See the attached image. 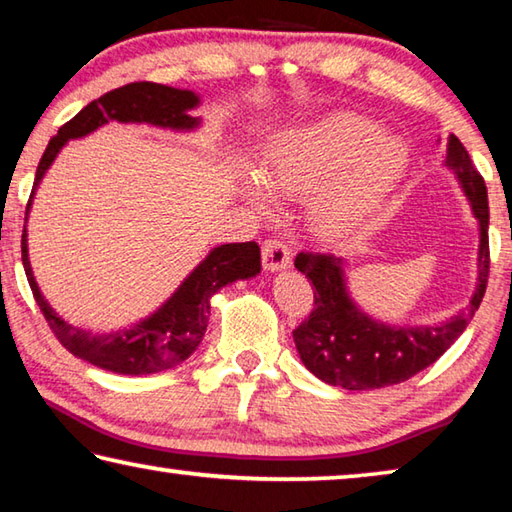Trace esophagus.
<instances>
[{
  "mask_svg": "<svg viewBox=\"0 0 512 512\" xmlns=\"http://www.w3.org/2000/svg\"><path fill=\"white\" fill-rule=\"evenodd\" d=\"M262 262L268 273H277L282 268L291 266V253L289 248L282 244V241H266L262 246Z\"/></svg>",
  "mask_w": 512,
  "mask_h": 512,
  "instance_id": "esophagus-1",
  "label": "esophagus"
}]
</instances>
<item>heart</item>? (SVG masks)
I'll return each instance as SVG.
<instances>
[{"mask_svg": "<svg viewBox=\"0 0 512 512\" xmlns=\"http://www.w3.org/2000/svg\"><path fill=\"white\" fill-rule=\"evenodd\" d=\"M411 149L400 135L381 133L366 117H325L293 126L266 144L257 176L244 173L239 189L250 203L266 194L305 201V219L318 237L339 239L366 225L402 183Z\"/></svg>", "mask_w": 512, "mask_h": 512, "instance_id": "obj_1", "label": "heart"}]
</instances>
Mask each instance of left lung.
Returning a JSON list of instances; mask_svg holds the SVG:
<instances>
[{"label": "left lung", "instance_id": "1", "mask_svg": "<svg viewBox=\"0 0 512 512\" xmlns=\"http://www.w3.org/2000/svg\"><path fill=\"white\" fill-rule=\"evenodd\" d=\"M440 142V140H438ZM443 167L454 173L479 230L476 287L470 305L456 316L431 325H391L363 311L352 298L341 255L300 253L296 268L314 284V311L293 329V341L305 368L329 386L372 391L418 375L443 357L470 325L488 284V189L456 135L447 137Z\"/></svg>", "mask_w": 512, "mask_h": 512}]
</instances>
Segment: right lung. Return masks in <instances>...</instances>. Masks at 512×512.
I'll return each instance as SVG.
<instances>
[{"label": "right lung", "instance_id": "1", "mask_svg": "<svg viewBox=\"0 0 512 512\" xmlns=\"http://www.w3.org/2000/svg\"><path fill=\"white\" fill-rule=\"evenodd\" d=\"M201 106V94L194 90L171 88L160 83H131L117 88L101 99L88 103L79 115L69 119L58 135L47 144L45 155L38 164L36 180H33L31 198L24 216L22 232V264L27 273L29 287L33 291L42 316L54 329L58 341L83 361L101 370L117 372V375H153V372L169 370L183 363L205 336L207 320H210L212 296L237 280H250L262 271V255L255 241L246 244H221L214 246L194 266L178 289L137 323L115 329V332H92L79 325L67 323L58 311L49 305L47 298L33 275L29 259V235L27 221L42 178L47 176L51 164L63 151L69 140H81L99 131L110 121L119 124H146L173 133H196L203 119L192 112Z\"/></svg>", "mask_w": 512, "mask_h": 512}]
</instances>
